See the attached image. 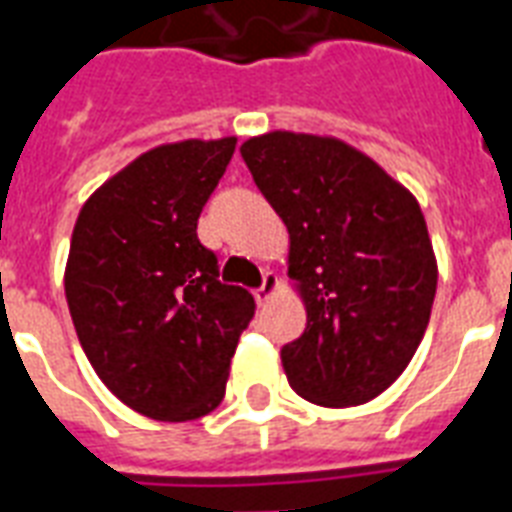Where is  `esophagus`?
Returning a JSON list of instances; mask_svg holds the SVG:
<instances>
[{
	"label": "esophagus",
	"mask_w": 512,
	"mask_h": 512,
	"mask_svg": "<svg viewBox=\"0 0 512 512\" xmlns=\"http://www.w3.org/2000/svg\"><path fill=\"white\" fill-rule=\"evenodd\" d=\"M276 287H279V279H276V276H273L271 271H265L263 273V284H260V287H257V290H255V300H257V303H260V306H265V303L271 300L273 292H276Z\"/></svg>",
	"instance_id": "34e87169"
}]
</instances>
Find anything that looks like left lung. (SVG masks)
I'll list each match as a JSON object with an SVG mask.
<instances>
[{
  "label": "left lung",
  "instance_id": "1",
  "mask_svg": "<svg viewBox=\"0 0 512 512\" xmlns=\"http://www.w3.org/2000/svg\"><path fill=\"white\" fill-rule=\"evenodd\" d=\"M241 158L290 230L306 303V330L282 346L287 381L325 408L368 403L408 368L438 290L419 201L330 136L273 131L241 144Z\"/></svg>",
  "mask_w": 512,
  "mask_h": 512
}]
</instances>
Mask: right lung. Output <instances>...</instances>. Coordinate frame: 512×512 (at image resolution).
<instances>
[{
    "mask_svg": "<svg viewBox=\"0 0 512 512\" xmlns=\"http://www.w3.org/2000/svg\"><path fill=\"white\" fill-rule=\"evenodd\" d=\"M236 139L161 144L104 182L74 222L64 290L85 357L128 408L190 421L225 397L230 357L255 317L220 282L198 217Z\"/></svg>",
    "mask_w": 512,
    "mask_h": 512,
    "instance_id": "obj_1",
    "label": "right lung"
}]
</instances>
